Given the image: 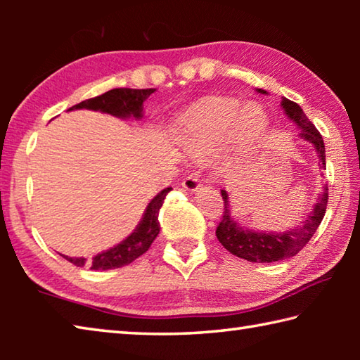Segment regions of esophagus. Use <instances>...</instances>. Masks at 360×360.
<instances>
[{"mask_svg": "<svg viewBox=\"0 0 360 360\" xmlns=\"http://www.w3.org/2000/svg\"><path fill=\"white\" fill-rule=\"evenodd\" d=\"M182 187H184L188 192H197L198 188L202 187V182H200L197 174H188L187 178L182 181Z\"/></svg>", "mask_w": 360, "mask_h": 360, "instance_id": "34e87169", "label": "esophagus"}]
</instances>
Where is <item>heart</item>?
Listing matches in <instances>:
<instances>
[{
  "label": "heart",
  "instance_id": "heart-1",
  "mask_svg": "<svg viewBox=\"0 0 360 360\" xmlns=\"http://www.w3.org/2000/svg\"><path fill=\"white\" fill-rule=\"evenodd\" d=\"M266 117L255 105L245 108L230 100H212L182 119L179 138L192 154H203L222 143L217 162L230 167L259 143Z\"/></svg>",
  "mask_w": 360,
  "mask_h": 360
}]
</instances>
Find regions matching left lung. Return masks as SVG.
<instances>
[{
	"mask_svg": "<svg viewBox=\"0 0 360 360\" xmlns=\"http://www.w3.org/2000/svg\"><path fill=\"white\" fill-rule=\"evenodd\" d=\"M257 92L266 95L265 90L262 89H257ZM281 106L289 120L294 122L297 129L300 130L298 136L303 141L313 146V149L316 150V154H318L321 160L319 167L326 168V146L321 133L316 130V127L309 122V119L304 115L303 109L297 103L283 98ZM327 191L328 187L324 182L311 211L304 214L300 225L285 231H264L245 227V225L240 224L238 219L231 216L230 195L229 192L222 191L224 216L216 229L217 240L221 241V245L230 254L249 262H257V264H270V262H279L294 257L313 238L314 231L318 230L321 221L324 219L328 200Z\"/></svg>",
	"mask_w": 360,
	"mask_h": 360,
	"instance_id": "left-lung-1",
	"label": "left lung"
}]
</instances>
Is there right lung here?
Wrapping results in <instances>:
<instances>
[{
    "label": "right lung",
    "instance_id": "obj_1",
    "mask_svg": "<svg viewBox=\"0 0 360 360\" xmlns=\"http://www.w3.org/2000/svg\"><path fill=\"white\" fill-rule=\"evenodd\" d=\"M154 92L155 89H112L100 96H95V98L79 103V105L70 108L68 111L90 109V111L111 114L119 119H141L144 108L143 103ZM169 191H172V187L163 188L162 192H158L150 200L136 229L125 240H122L119 245L98 252L90 260L85 257H68V255H63V257L76 266L87 265L90 266V270H112V268H120L131 264L133 260L148 251L152 241L157 238L158 231H160L158 211H160L163 200H165Z\"/></svg>",
    "mask_w": 360,
    "mask_h": 360
}]
</instances>
